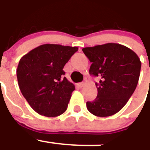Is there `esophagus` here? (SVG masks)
Segmentation results:
<instances>
[{
	"mask_svg": "<svg viewBox=\"0 0 150 150\" xmlns=\"http://www.w3.org/2000/svg\"><path fill=\"white\" fill-rule=\"evenodd\" d=\"M84 84L85 83H83V82H81V83H78V86L79 87H81H81H83V86H84Z\"/></svg>",
	"mask_w": 150,
	"mask_h": 150,
	"instance_id": "obj_1",
	"label": "esophagus"
}]
</instances>
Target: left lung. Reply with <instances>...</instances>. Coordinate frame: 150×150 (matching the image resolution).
I'll return each mask as SVG.
<instances>
[{"mask_svg": "<svg viewBox=\"0 0 150 150\" xmlns=\"http://www.w3.org/2000/svg\"><path fill=\"white\" fill-rule=\"evenodd\" d=\"M92 64L89 72L101 78L96 83L97 97L87 102V110L97 117L117 114L135 90L141 62L132 49L117 43L87 47L82 49Z\"/></svg>", "mask_w": 150, "mask_h": 150, "instance_id": "left-lung-1", "label": "left lung"}]
</instances>
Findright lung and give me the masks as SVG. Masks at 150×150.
I'll return each mask as SVG.
<instances>
[{
    "label": "right lung",
    "instance_id": "obj_1",
    "mask_svg": "<svg viewBox=\"0 0 150 150\" xmlns=\"http://www.w3.org/2000/svg\"><path fill=\"white\" fill-rule=\"evenodd\" d=\"M78 47L44 44L22 57L16 70L18 87L40 115L57 117L66 111L75 90L63 69Z\"/></svg>",
    "mask_w": 150,
    "mask_h": 150
}]
</instances>
